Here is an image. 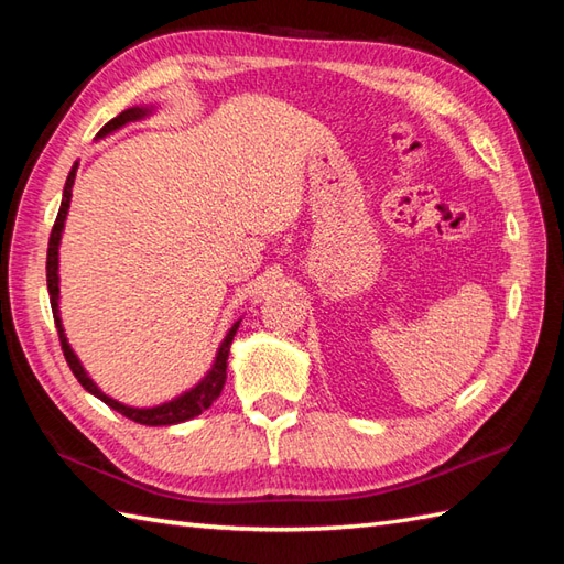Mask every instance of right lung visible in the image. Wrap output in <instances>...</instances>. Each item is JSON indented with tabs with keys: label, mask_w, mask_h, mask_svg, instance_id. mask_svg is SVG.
I'll list each match as a JSON object with an SVG mask.
<instances>
[{
	"label": "right lung",
	"mask_w": 564,
	"mask_h": 564,
	"mask_svg": "<svg viewBox=\"0 0 564 564\" xmlns=\"http://www.w3.org/2000/svg\"><path fill=\"white\" fill-rule=\"evenodd\" d=\"M154 111H158V106L154 104H145V106H130L123 113H118L116 118H111L109 123H106L97 140H104L106 135L116 133V130L126 128L128 123H135V121H145ZM79 170V162L72 164V170L67 174V182L63 188V203H59V210H57V218L53 225V232L51 239H47V263H45V271H47V293H51V307H53V317H55V327L59 334V344H63V354L67 358V364L72 368V373L79 380V386L91 392L94 398H99L104 404H109L111 410H116L118 414H123L128 419H133L138 424H145V426H172V424H182L188 422V419L198 416L203 410H208V406L220 398V392L225 388V378H227V356H230V344L237 334L239 322L237 319L235 325L230 327V332L225 334V339L218 346V354H215V361L208 368V373L203 376L194 388H188L186 392L176 394V398L166 400L162 404H154V406H130L113 400L111 394H106L97 382H94L87 373V368L82 366V361L77 358V354L72 351V346L67 341V334L63 327V317H59V239H63V230H65V220H67V210H69V200H72V186H75V176Z\"/></svg>",
	"instance_id": "1"
}]
</instances>
